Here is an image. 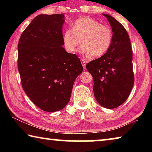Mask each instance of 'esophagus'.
Here are the masks:
<instances>
[{"label":"esophagus","instance_id":"esophagus-1","mask_svg":"<svg viewBox=\"0 0 152 152\" xmlns=\"http://www.w3.org/2000/svg\"><path fill=\"white\" fill-rule=\"evenodd\" d=\"M81 63H82V66H83V68L85 69L86 68V62L85 61V60H83V59H81Z\"/></svg>","mask_w":152,"mask_h":152}]
</instances>
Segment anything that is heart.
I'll return each instance as SVG.
<instances>
[{"label": "heart", "mask_w": 152, "mask_h": 152, "mask_svg": "<svg viewBox=\"0 0 152 152\" xmlns=\"http://www.w3.org/2000/svg\"><path fill=\"white\" fill-rule=\"evenodd\" d=\"M113 38L111 28L91 17L76 20L72 25V30H66L62 36L64 48L70 53L75 52L82 41L83 46L80 52L86 58L105 54L111 46Z\"/></svg>", "instance_id": "heart-1"}]
</instances>
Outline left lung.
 Instances as JSON below:
<instances>
[{
    "mask_svg": "<svg viewBox=\"0 0 152 152\" xmlns=\"http://www.w3.org/2000/svg\"><path fill=\"white\" fill-rule=\"evenodd\" d=\"M111 27L113 38L107 52L86 64L93 77L94 95L102 107L115 109L127 99L134 84L133 53L129 37L120 23L108 14H102Z\"/></svg>",
    "mask_w": 152,
    "mask_h": 152,
    "instance_id": "8db88e82",
    "label": "left lung"
}]
</instances>
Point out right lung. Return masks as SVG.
<instances>
[{"instance_id": "right-lung-1", "label": "right lung", "mask_w": 152, "mask_h": 152, "mask_svg": "<svg viewBox=\"0 0 152 152\" xmlns=\"http://www.w3.org/2000/svg\"><path fill=\"white\" fill-rule=\"evenodd\" d=\"M63 14L39 15L22 33L18 44V70L31 101L46 112L65 107L73 84L83 71L76 55L62 46Z\"/></svg>"}]
</instances>
